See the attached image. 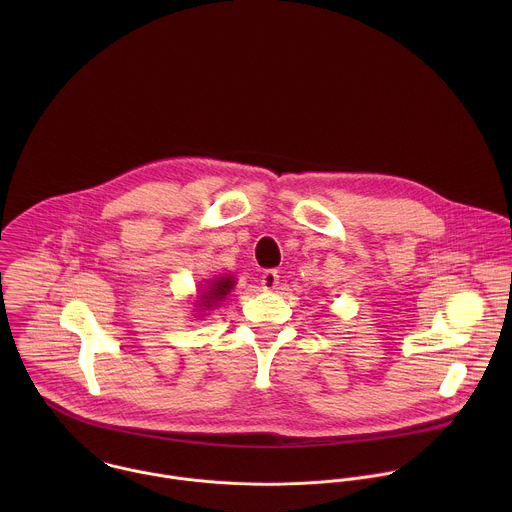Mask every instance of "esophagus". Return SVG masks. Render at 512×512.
Instances as JSON below:
<instances>
[{"instance_id": "obj_1", "label": "esophagus", "mask_w": 512, "mask_h": 512, "mask_svg": "<svg viewBox=\"0 0 512 512\" xmlns=\"http://www.w3.org/2000/svg\"><path fill=\"white\" fill-rule=\"evenodd\" d=\"M260 284H262V290L270 292V290H276V286L280 284V276L276 270H266L260 278Z\"/></svg>"}]
</instances>
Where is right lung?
<instances>
[{
  "instance_id": "right-lung-1",
  "label": "right lung",
  "mask_w": 512,
  "mask_h": 512,
  "mask_svg": "<svg viewBox=\"0 0 512 512\" xmlns=\"http://www.w3.org/2000/svg\"><path fill=\"white\" fill-rule=\"evenodd\" d=\"M234 288V280L232 276H226V278H219L215 282H211V286L207 288V292L201 293V299L197 301V305L209 309L213 305H217V301H222L224 295L230 292Z\"/></svg>"
}]
</instances>
